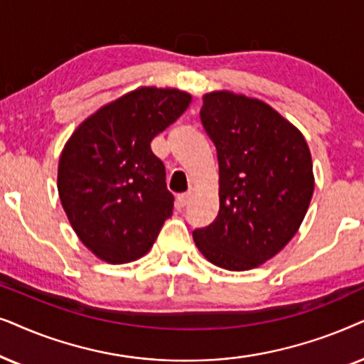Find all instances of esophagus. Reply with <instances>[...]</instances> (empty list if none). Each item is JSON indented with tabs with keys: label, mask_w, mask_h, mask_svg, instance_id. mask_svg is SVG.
<instances>
[{
	"label": "esophagus",
	"mask_w": 364,
	"mask_h": 364,
	"mask_svg": "<svg viewBox=\"0 0 364 364\" xmlns=\"http://www.w3.org/2000/svg\"><path fill=\"white\" fill-rule=\"evenodd\" d=\"M190 198H191V193H181V195H178L176 201H178V206H186L188 203H190Z\"/></svg>",
	"instance_id": "1"
}]
</instances>
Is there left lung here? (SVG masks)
Segmentation results:
<instances>
[{
  "label": "left lung",
  "mask_w": 364,
  "mask_h": 364,
  "mask_svg": "<svg viewBox=\"0 0 364 364\" xmlns=\"http://www.w3.org/2000/svg\"><path fill=\"white\" fill-rule=\"evenodd\" d=\"M201 123L216 146L220 211L193 240L210 263L246 271L278 255L306 216L314 174L296 126L264 101L211 91Z\"/></svg>",
  "instance_id": "left-lung-1"
}]
</instances>
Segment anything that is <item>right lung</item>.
<instances>
[{"mask_svg": "<svg viewBox=\"0 0 364 364\" xmlns=\"http://www.w3.org/2000/svg\"><path fill=\"white\" fill-rule=\"evenodd\" d=\"M190 103L186 91L141 86L88 116L63 148V210L81 243L106 263H132L146 255L173 215L174 198L151 139Z\"/></svg>", "mask_w": 364, "mask_h": 364, "instance_id": "add662e5", "label": "right lung"}]
</instances>
